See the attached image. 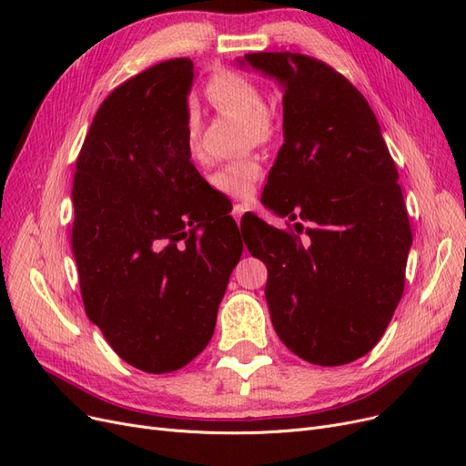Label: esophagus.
<instances>
[{"instance_id":"34e87169","label":"esophagus","mask_w":466,"mask_h":466,"mask_svg":"<svg viewBox=\"0 0 466 466\" xmlns=\"http://www.w3.org/2000/svg\"><path fill=\"white\" fill-rule=\"evenodd\" d=\"M245 211H247V208H245L243 204H235L233 209H231V216H233V219H235L237 223H241V218L245 216Z\"/></svg>"}]
</instances>
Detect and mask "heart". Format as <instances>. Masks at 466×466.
<instances>
[{
	"mask_svg": "<svg viewBox=\"0 0 466 466\" xmlns=\"http://www.w3.org/2000/svg\"><path fill=\"white\" fill-rule=\"evenodd\" d=\"M206 95L209 103L219 110L231 112V115L245 120L248 130L247 134L252 137V142H264L268 134H270V122H268L264 115V96L250 81L237 76H219L209 81ZM200 116L192 108L187 116V146L192 155L200 149ZM258 178L260 165L252 159H245L219 167L211 175V185L219 192L233 196V198H248Z\"/></svg>",
	"mask_w": 466,
	"mask_h": 466,
	"instance_id": "b5f03b06",
	"label": "heart"
}]
</instances>
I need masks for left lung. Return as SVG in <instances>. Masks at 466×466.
Instances as JSON below:
<instances>
[{
  "mask_svg": "<svg viewBox=\"0 0 466 466\" xmlns=\"http://www.w3.org/2000/svg\"><path fill=\"white\" fill-rule=\"evenodd\" d=\"M237 64L284 93V146L262 202L298 231L309 225L303 245L257 218L255 243L245 241L270 264L272 324L301 360L350 363L380 340L402 298L412 233L399 171L371 106L330 66L291 52L245 54Z\"/></svg>",
  "mask_w": 466,
  "mask_h": 466,
  "instance_id": "1",
  "label": "left lung"
}]
</instances>
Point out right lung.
I'll return each instance as SVG.
<instances>
[{"instance_id": "right-lung-1", "label": "right lung", "mask_w": 466, "mask_h": 466, "mask_svg": "<svg viewBox=\"0 0 466 466\" xmlns=\"http://www.w3.org/2000/svg\"><path fill=\"white\" fill-rule=\"evenodd\" d=\"M196 74L177 58L124 81L98 108L76 165L72 248L86 313L147 373L185 368L208 346L243 252L229 216L204 221L206 180L187 146Z\"/></svg>"}]
</instances>
